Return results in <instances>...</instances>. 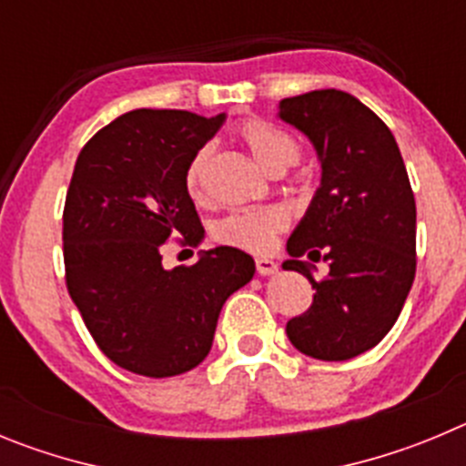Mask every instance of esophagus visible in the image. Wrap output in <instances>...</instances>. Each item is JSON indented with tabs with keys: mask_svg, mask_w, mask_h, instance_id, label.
Listing matches in <instances>:
<instances>
[{
	"mask_svg": "<svg viewBox=\"0 0 466 466\" xmlns=\"http://www.w3.org/2000/svg\"><path fill=\"white\" fill-rule=\"evenodd\" d=\"M255 269H258V274H262V276H271L279 271V264L269 258H258L255 259Z\"/></svg>",
	"mask_w": 466,
	"mask_h": 466,
	"instance_id": "obj_1",
	"label": "esophagus"
}]
</instances>
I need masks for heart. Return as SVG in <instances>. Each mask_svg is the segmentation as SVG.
Returning <instances> with one entry per match:
<instances>
[{"mask_svg": "<svg viewBox=\"0 0 466 466\" xmlns=\"http://www.w3.org/2000/svg\"><path fill=\"white\" fill-rule=\"evenodd\" d=\"M238 139L248 146L255 160L267 171H283L295 165L299 157V146L290 134L283 132L267 120H246L237 127ZM211 146H202L192 155L186 169V190L195 204L208 202V167H211ZM290 225V213L283 207H248L237 208L213 228V238L223 246L248 250V253H267L274 248L276 237Z\"/></svg>", "mask_w": 466, "mask_h": 466, "instance_id": "obj_1", "label": "heart"}]
</instances>
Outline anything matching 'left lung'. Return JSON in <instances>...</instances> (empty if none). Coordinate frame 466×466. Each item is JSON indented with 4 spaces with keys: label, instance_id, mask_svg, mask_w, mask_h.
Listing matches in <instances>:
<instances>
[{
    "label": "left lung",
    "instance_id": "obj_1",
    "mask_svg": "<svg viewBox=\"0 0 466 466\" xmlns=\"http://www.w3.org/2000/svg\"><path fill=\"white\" fill-rule=\"evenodd\" d=\"M279 116L313 141L322 165L283 264L304 274L316 295L285 332L299 353L343 362L374 348L404 309L416 279V199L388 125L348 92L288 97ZM301 254L325 258L330 274L313 279Z\"/></svg>",
    "mask_w": 466,
    "mask_h": 466
}]
</instances>
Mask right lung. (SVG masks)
Segmentation results:
<instances>
[{
	"instance_id": "obj_1",
	"label": "right lung",
	"mask_w": 466,
	"mask_h": 466,
	"mask_svg": "<svg viewBox=\"0 0 466 466\" xmlns=\"http://www.w3.org/2000/svg\"><path fill=\"white\" fill-rule=\"evenodd\" d=\"M223 120L137 108L99 129L74 167L62 213L66 290L99 350L132 374L195 369L228 297L255 274L253 258L232 246L190 267H162L169 238L202 241L186 169Z\"/></svg>"
}]
</instances>
